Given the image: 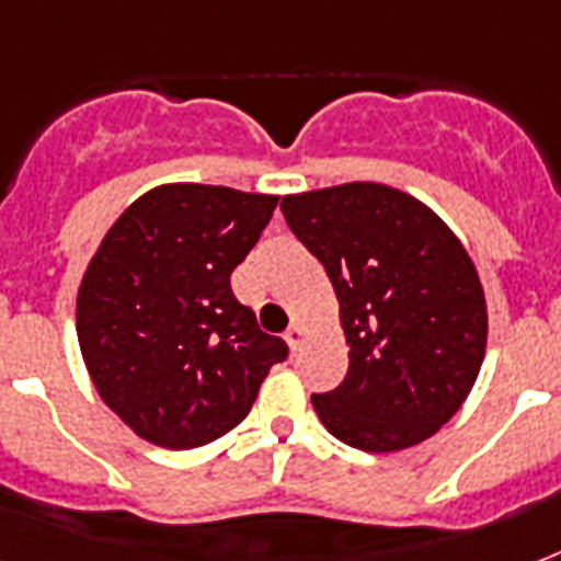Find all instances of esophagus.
Here are the masks:
<instances>
[{"instance_id":"34e87169","label":"esophagus","mask_w":561,"mask_h":561,"mask_svg":"<svg viewBox=\"0 0 561 561\" xmlns=\"http://www.w3.org/2000/svg\"><path fill=\"white\" fill-rule=\"evenodd\" d=\"M285 341H288L290 352H299V346H302V325L290 323L288 332H285Z\"/></svg>"}]
</instances>
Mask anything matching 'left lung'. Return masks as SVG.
Returning a JSON list of instances; mask_svg holds the SVG:
<instances>
[{"label":"left lung","instance_id":"8db88e82","mask_svg":"<svg viewBox=\"0 0 561 561\" xmlns=\"http://www.w3.org/2000/svg\"><path fill=\"white\" fill-rule=\"evenodd\" d=\"M282 215L341 299L350 369L311 396L325 431L373 454L434 436L486 352V299L469 253L427 206L378 183L290 194Z\"/></svg>","mask_w":561,"mask_h":561}]
</instances>
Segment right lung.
Masks as SVG:
<instances>
[{"instance_id": "1", "label": "right lung", "mask_w": 561, "mask_h": 561, "mask_svg": "<svg viewBox=\"0 0 561 561\" xmlns=\"http://www.w3.org/2000/svg\"><path fill=\"white\" fill-rule=\"evenodd\" d=\"M279 197L178 183L110 227L78 290V343L101 399L127 427L186 451L250 413L288 343L262 332L229 276Z\"/></svg>"}]
</instances>
